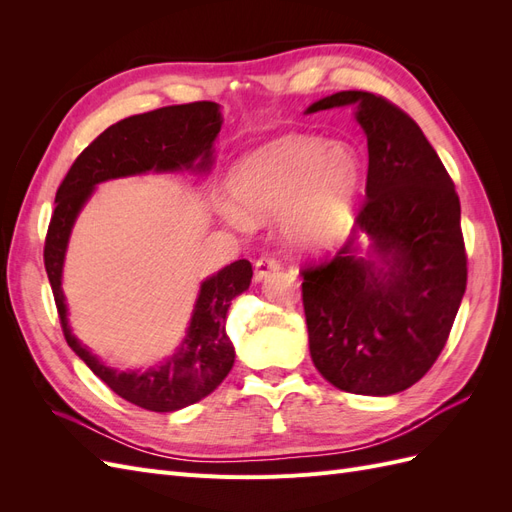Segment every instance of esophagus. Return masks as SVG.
Segmentation results:
<instances>
[{"label":"esophagus","mask_w":512,"mask_h":512,"mask_svg":"<svg viewBox=\"0 0 512 512\" xmlns=\"http://www.w3.org/2000/svg\"><path fill=\"white\" fill-rule=\"evenodd\" d=\"M280 269V260H277L273 254H265V256H260L258 260H256V265H254V280L256 282H260V280H265V277H269L273 271H277Z\"/></svg>","instance_id":"1"}]
</instances>
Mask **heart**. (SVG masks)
Here are the masks:
<instances>
[{
	"mask_svg": "<svg viewBox=\"0 0 512 512\" xmlns=\"http://www.w3.org/2000/svg\"><path fill=\"white\" fill-rule=\"evenodd\" d=\"M359 183L361 164L350 147L284 136L239 160L228 188L245 215L265 220L284 211L286 237L299 247L320 250L348 232ZM228 215L235 224L247 222L235 209Z\"/></svg>",
	"mask_w": 512,
	"mask_h": 512,
	"instance_id": "b5f03b06",
	"label": "heart"
}]
</instances>
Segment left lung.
Masks as SVG:
<instances>
[{"label": "left lung", "mask_w": 512, "mask_h": 512, "mask_svg": "<svg viewBox=\"0 0 512 512\" xmlns=\"http://www.w3.org/2000/svg\"><path fill=\"white\" fill-rule=\"evenodd\" d=\"M359 104L367 134L365 200L356 230L374 239L386 269L356 256L350 239L303 275L309 354L337 389L393 395L438 361L468 282L455 183L418 123L369 91H339L307 108Z\"/></svg>", "instance_id": "8db88e82"}]
</instances>
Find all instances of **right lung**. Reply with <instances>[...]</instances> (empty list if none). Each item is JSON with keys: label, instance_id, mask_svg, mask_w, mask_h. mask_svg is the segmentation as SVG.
Here are the masks:
<instances>
[{"label": "right lung", "instance_id": "add662e5", "mask_svg": "<svg viewBox=\"0 0 512 512\" xmlns=\"http://www.w3.org/2000/svg\"><path fill=\"white\" fill-rule=\"evenodd\" d=\"M222 126L215 102L162 106L106 128L74 160L55 194V211L44 239V269L49 275L59 324L68 346L119 397L151 412H175L207 397L228 376L235 348L224 331L230 301L252 282V265L230 262L200 288L188 337L181 350L147 371H115L102 365L70 333L61 292V267L72 224L94 185L147 170H205L211 164V145ZM199 164L194 167L193 162Z\"/></svg>", "mask_w": 512, "mask_h": 512}]
</instances>
